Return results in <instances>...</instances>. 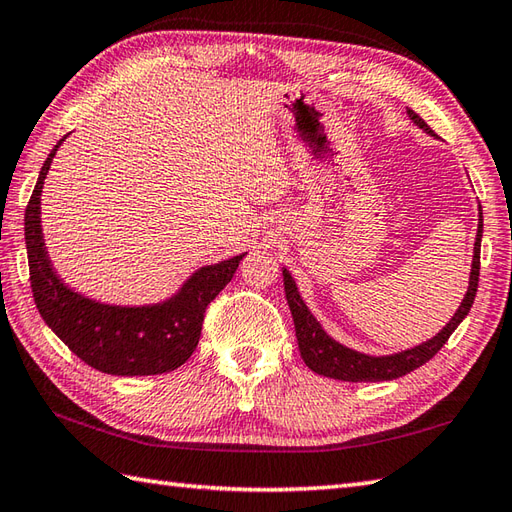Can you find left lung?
<instances>
[{
  "label": "left lung",
  "mask_w": 512,
  "mask_h": 512,
  "mask_svg": "<svg viewBox=\"0 0 512 512\" xmlns=\"http://www.w3.org/2000/svg\"><path fill=\"white\" fill-rule=\"evenodd\" d=\"M406 113L410 119H413L415 126L422 128L430 137H435L433 130H430V126L415 113V110L406 108ZM482 233H484V213L482 208H479L477 237H475V248H473V264H470L468 288L462 304H459V308L455 310V315L450 317V322L439 330L435 337H430L426 342L417 344L413 348L399 350V353H393V355H366V353H359V350L339 344L337 339L330 337L324 330V326L317 322L315 315L310 313L308 306L304 304L293 275L284 268L282 273H284L286 302L290 306V315H293L299 353H302L304 364L310 370H315L317 375H324L330 379H342V382H388V379L404 377L410 373V370L426 364L428 359L435 357L437 350L448 342V337L455 333V328L464 322V317L470 313V306L475 302L477 282H479V246H482Z\"/></svg>",
  "instance_id": "1"
}]
</instances>
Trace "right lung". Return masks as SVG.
Returning a JSON list of instances; mask_svg holds the SVG:
<instances>
[{
    "label": "right lung",
    "instance_id": "add662e5",
    "mask_svg": "<svg viewBox=\"0 0 512 512\" xmlns=\"http://www.w3.org/2000/svg\"><path fill=\"white\" fill-rule=\"evenodd\" d=\"M66 137L39 170L24 217L30 288L39 315L82 362L106 375L142 377L175 370L193 355L206 306L233 279L246 253L197 268L175 295L157 304H104L68 288L50 262L42 233L44 179Z\"/></svg>",
    "mask_w": 512,
    "mask_h": 512
}]
</instances>
